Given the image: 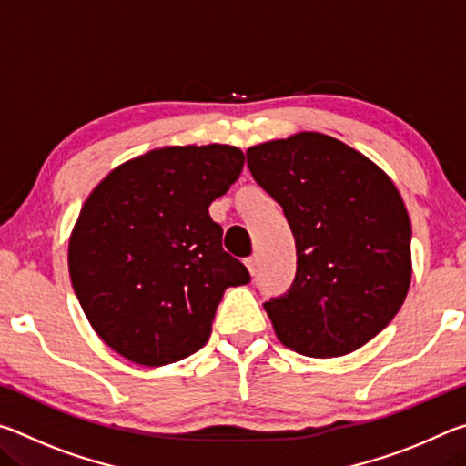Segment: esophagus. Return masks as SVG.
Wrapping results in <instances>:
<instances>
[{"mask_svg":"<svg viewBox=\"0 0 466 466\" xmlns=\"http://www.w3.org/2000/svg\"><path fill=\"white\" fill-rule=\"evenodd\" d=\"M244 263H247V267H248V271H250V275H255V273H257V267H258V258H257L255 255H252V257H248V258H247V261H244Z\"/></svg>","mask_w":466,"mask_h":466,"instance_id":"34e87169","label":"esophagus"}]
</instances>
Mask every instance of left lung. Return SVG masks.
Returning a JSON list of instances; mask_svg holds the SVG:
<instances>
[{"label":"left lung","mask_w":466,"mask_h":466,"mask_svg":"<svg viewBox=\"0 0 466 466\" xmlns=\"http://www.w3.org/2000/svg\"><path fill=\"white\" fill-rule=\"evenodd\" d=\"M247 164L296 240V279L265 302L275 335L310 358L360 350L411 283V222L397 187L364 154L314 131L252 146Z\"/></svg>","instance_id":"1"}]
</instances>
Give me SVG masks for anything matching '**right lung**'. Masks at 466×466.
Wrapping results in <instances>:
<instances>
[{"label": "right lung", "mask_w": 466, "mask_h": 466, "mask_svg": "<svg viewBox=\"0 0 466 466\" xmlns=\"http://www.w3.org/2000/svg\"><path fill=\"white\" fill-rule=\"evenodd\" d=\"M242 167L234 146L160 147L90 193L67 261L82 310L110 350L164 366L208 343L224 291L250 281L209 216Z\"/></svg>", "instance_id": "right-lung-1"}]
</instances>
